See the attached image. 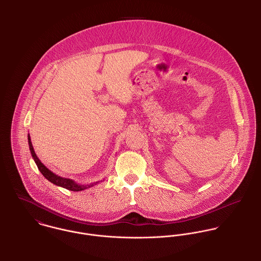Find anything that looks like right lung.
Returning a JSON list of instances; mask_svg holds the SVG:
<instances>
[{"label":"right lung","instance_id":"obj_1","mask_svg":"<svg viewBox=\"0 0 261 261\" xmlns=\"http://www.w3.org/2000/svg\"><path fill=\"white\" fill-rule=\"evenodd\" d=\"M28 143H29V149H30V151H31L32 158H33V160L35 161L39 171H40V172L42 173V175H43L49 182H51L52 184H54V185H56V186L65 188V189L70 190V191L78 192V191H82V190L88 189V188L94 186V185H97V184L99 183V182H95V183H91V184H89V185H80V184L76 183L74 180H72V179L63 178V177H61V176L56 175L55 173H53L52 171H50V170H49L43 163H41V161L39 160L37 154L35 153L34 148H33V146H32V143H31V139H30V135H29V134H28ZM101 182H102V181H101Z\"/></svg>","mask_w":261,"mask_h":261}]
</instances>
